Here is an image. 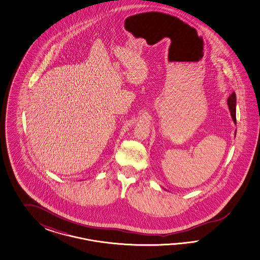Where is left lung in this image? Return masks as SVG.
Listing matches in <instances>:
<instances>
[{"label": "left lung", "instance_id": "obj_1", "mask_svg": "<svg viewBox=\"0 0 260 260\" xmlns=\"http://www.w3.org/2000/svg\"><path fill=\"white\" fill-rule=\"evenodd\" d=\"M228 107L230 112H231V115H232V118L234 123L236 124V92H233L232 94L229 96L228 101Z\"/></svg>", "mask_w": 260, "mask_h": 260}]
</instances>
